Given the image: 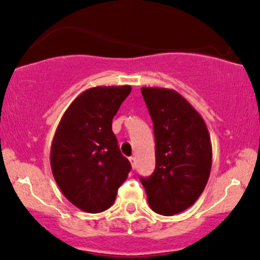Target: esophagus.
I'll return each mask as SVG.
<instances>
[{
    "label": "esophagus",
    "mask_w": 260,
    "mask_h": 260,
    "mask_svg": "<svg viewBox=\"0 0 260 260\" xmlns=\"http://www.w3.org/2000/svg\"><path fill=\"white\" fill-rule=\"evenodd\" d=\"M129 160H130L131 167H133V169H135V167H136V158L135 157H130Z\"/></svg>",
    "instance_id": "1"
}]
</instances>
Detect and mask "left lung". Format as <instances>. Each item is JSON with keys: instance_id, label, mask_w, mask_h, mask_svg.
I'll use <instances>...</instances> for the list:
<instances>
[{"instance_id": "left-lung-1", "label": "left lung", "mask_w": 260, "mask_h": 260, "mask_svg": "<svg viewBox=\"0 0 260 260\" xmlns=\"http://www.w3.org/2000/svg\"><path fill=\"white\" fill-rule=\"evenodd\" d=\"M153 122L156 167L140 178L150 208L174 216L191 207L205 189L212 166V144L205 120L177 93L141 88Z\"/></svg>"}]
</instances>
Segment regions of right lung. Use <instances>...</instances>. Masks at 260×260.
I'll return each instance as SVG.
<instances>
[{"label":"right lung","mask_w":260,"mask_h":260,"mask_svg":"<svg viewBox=\"0 0 260 260\" xmlns=\"http://www.w3.org/2000/svg\"><path fill=\"white\" fill-rule=\"evenodd\" d=\"M130 91V85L83 91L55 130L51 146L54 180L67 200L88 213L111 207L131 170L111 130L113 118Z\"/></svg>","instance_id":"right-lung-1"}]
</instances>
